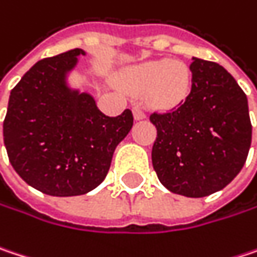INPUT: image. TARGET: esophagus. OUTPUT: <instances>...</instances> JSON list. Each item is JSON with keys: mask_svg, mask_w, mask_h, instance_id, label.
Returning <instances> with one entry per match:
<instances>
[{"mask_svg": "<svg viewBox=\"0 0 257 257\" xmlns=\"http://www.w3.org/2000/svg\"><path fill=\"white\" fill-rule=\"evenodd\" d=\"M134 117H135L137 120H141V119L146 117V111H144V108L140 104L134 105Z\"/></svg>", "mask_w": 257, "mask_h": 257, "instance_id": "34e87169", "label": "esophagus"}]
</instances>
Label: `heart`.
<instances>
[{
  "mask_svg": "<svg viewBox=\"0 0 257 257\" xmlns=\"http://www.w3.org/2000/svg\"><path fill=\"white\" fill-rule=\"evenodd\" d=\"M123 82L134 91L149 89V98L153 104L171 108L184 101L188 95L191 75L184 63L163 59L129 69L123 76Z\"/></svg>",
  "mask_w": 257,
  "mask_h": 257,
  "instance_id": "b5f03b06",
  "label": "heart"
}]
</instances>
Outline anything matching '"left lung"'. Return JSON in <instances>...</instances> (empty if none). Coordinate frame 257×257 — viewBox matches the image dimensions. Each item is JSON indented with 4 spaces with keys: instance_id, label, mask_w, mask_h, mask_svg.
Masks as SVG:
<instances>
[{
    "instance_id": "obj_1",
    "label": "left lung",
    "mask_w": 257,
    "mask_h": 257,
    "mask_svg": "<svg viewBox=\"0 0 257 257\" xmlns=\"http://www.w3.org/2000/svg\"><path fill=\"white\" fill-rule=\"evenodd\" d=\"M191 91L176 108L154 111L152 162L172 193L206 197L225 188L244 166L251 123L244 91L218 63L193 57Z\"/></svg>"
}]
</instances>
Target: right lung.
<instances>
[{
  "label": "right lung",
  "instance_id": "1",
  "mask_svg": "<svg viewBox=\"0 0 257 257\" xmlns=\"http://www.w3.org/2000/svg\"><path fill=\"white\" fill-rule=\"evenodd\" d=\"M75 48L39 60L12 89L3 125L9 160L20 178L48 196H81L97 188L117 144L134 125L126 108L105 116L95 100L66 85Z\"/></svg>",
  "mask_w": 257,
  "mask_h": 257
}]
</instances>
